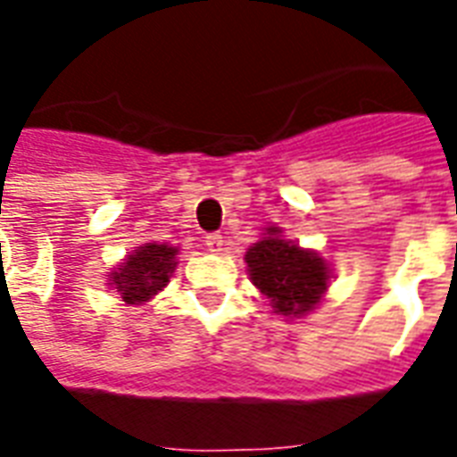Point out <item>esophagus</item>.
Here are the masks:
<instances>
[{
	"mask_svg": "<svg viewBox=\"0 0 457 457\" xmlns=\"http://www.w3.org/2000/svg\"><path fill=\"white\" fill-rule=\"evenodd\" d=\"M203 242H205V247H208L210 252H222V245H225V237H222L220 232H208V235H205V239H203Z\"/></svg>",
	"mask_w": 457,
	"mask_h": 457,
	"instance_id": "esophagus-1",
	"label": "esophagus"
}]
</instances>
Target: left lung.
Masks as SVG:
<instances>
[{
    "mask_svg": "<svg viewBox=\"0 0 457 457\" xmlns=\"http://www.w3.org/2000/svg\"><path fill=\"white\" fill-rule=\"evenodd\" d=\"M277 235L278 229L271 228L269 237L249 247L245 257L249 277L271 301L274 313L303 316L320 303L328 287V267L316 252H306Z\"/></svg>",
    "mask_w": 457,
    "mask_h": 457,
    "instance_id": "obj_1",
    "label": "left lung"
}]
</instances>
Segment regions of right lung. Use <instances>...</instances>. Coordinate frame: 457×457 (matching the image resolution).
<instances>
[{
	"label": "right lung",
	"instance_id": "add662e5",
	"mask_svg": "<svg viewBox=\"0 0 457 457\" xmlns=\"http://www.w3.org/2000/svg\"><path fill=\"white\" fill-rule=\"evenodd\" d=\"M176 252L169 245H154L139 247L134 254L124 259L117 271H112V288L127 303H144L154 294L169 284L170 271L176 269Z\"/></svg>",
	"mask_w": 457,
	"mask_h": 457
}]
</instances>
